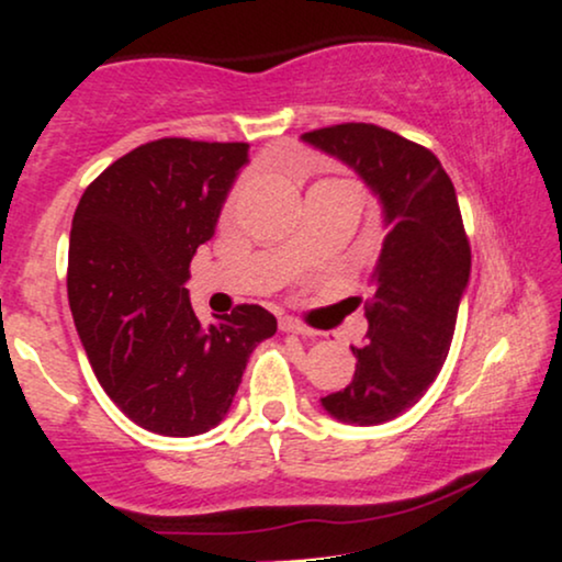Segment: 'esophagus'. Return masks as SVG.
<instances>
[{"label":"esophagus","mask_w":562,"mask_h":562,"mask_svg":"<svg viewBox=\"0 0 562 562\" xmlns=\"http://www.w3.org/2000/svg\"><path fill=\"white\" fill-rule=\"evenodd\" d=\"M281 331H289V334H302V336H313L315 331L310 326H305L302 321L292 318V315H286V318H281Z\"/></svg>","instance_id":"1"}]
</instances>
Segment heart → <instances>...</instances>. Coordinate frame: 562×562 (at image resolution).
Here are the masks:
<instances>
[{
  "label": "heart",
  "instance_id": "b5f03b06",
  "mask_svg": "<svg viewBox=\"0 0 562 562\" xmlns=\"http://www.w3.org/2000/svg\"><path fill=\"white\" fill-rule=\"evenodd\" d=\"M234 194H236V191H234ZM234 194H231V196H228V204H231V202H234Z\"/></svg>",
  "mask_w": 562,
  "mask_h": 562
}]
</instances>
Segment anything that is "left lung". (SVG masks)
Masks as SVG:
<instances>
[{"label": "left lung", "mask_w": 562, "mask_h": 562, "mask_svg": "<svg viewBox=\"0 0 562 562\" xmlns=\"http://www.w3.org/2000/svg\"><path fill=\"white\" fill-rule=\"evenodd\" d=\"M302 138L352 165L384 204L389 234L366 302V341L352 347L355 375L321 400L345 424H384L424 397L450 352L471 276L458 194L431 149L375 123Z\"/></svg>", "instance_id": "1"}]
</instances>
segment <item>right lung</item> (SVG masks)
<instances>
[{"label": "right lung", "mask_w": 562, "mask_h": 562, "mask_svg": "<svg viewBox=\"0 0 562 562\" xmlns=\"http://www.w3.org/2000/svg\"><path fill=\"white\" fill-rule=\"evenodd\" d=\"M247 147L181 136L142 144L86 187L72 215L68 300L78 336L108 397L162 437L221 424L252 349L279 328L260 305H236L202 326L183 286Z\"/></svg>", "instance_id": "right-lung-1"}]
</instances>
